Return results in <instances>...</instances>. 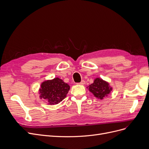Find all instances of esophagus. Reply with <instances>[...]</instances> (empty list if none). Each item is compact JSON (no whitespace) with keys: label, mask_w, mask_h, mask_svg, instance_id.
Masks as SVG:
<instances>
[{"label":"esophagus","mask_w":149,"mask_h":149,"mask_svg":"<svg viewBox=\"0 0 149 149\" xmlns=\"http://www.w3.org/2000/svg\"><path fill=\"white\" fill-rule=\"evenodd\" d=\"M85 81H82L81 82H79V83H77V84H79V85H84L85 84Z\"/></svg>","instance_id":"1"}]
</instances>
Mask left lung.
I'll return each mask as SVG.
<instances>
[{
  "label": "left lung",
  "instance_id": "8db88e82",
  "mask_svg": "<svg viewBox=\"0 0 149 149\" xmlns=\"http://www.w3.org/2000/svg\"><path fill=\"white\" fill-rule=\"evenodd\" d=\"M88 89L95 97L101 100L107 96L112 90L109 84L101 78L95 79L93 83L89 86Z\"/></svg>",
  "mask_w": 149,
  "mask_h": 149
}]
</instances>
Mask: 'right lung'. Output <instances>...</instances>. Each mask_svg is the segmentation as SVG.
Returning <instances> with one entry per match:
<instances>
[{
    "label": "right lung",
    "mask_w": 149,
    "mask_h": 149,
    "mask_svg": "<svg viewBox=\"0 0 149 149\" xmlns=\"http://www.w3.org/2000/svg\"><path fill=\"white\" fill-rule=\"evenodd\" d=\"M69 90L68 84L56 77L42 83L39 89L40 97L44 98L50 105L57 104L66 97Z\"/></svg>",
    "instance_id": "1"
}]
</instances>
